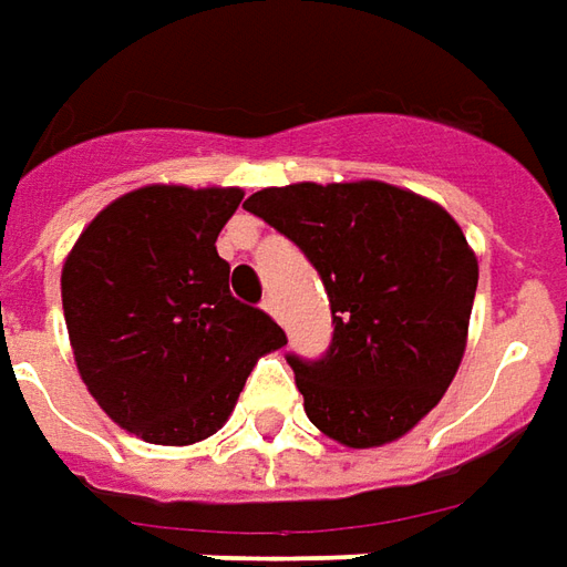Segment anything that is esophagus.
<instances>
[{
	"label": "esophagus",
	"mask_w": 567,
	"mask_h": 567,
	"mask_svg": "<svg viewBox=\"0 0 567 567\" xmlns=\"http://www.w3.org/2000/svg\"><path fill=\"white\" fill-rule=\"evenodd\" d=\"M261 308L271 315V318H277V302H275V296H265V302H261Z\"/></svg>",
	"instance_id": "34e87169"
}]
</instances>
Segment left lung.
Segmentation results:
<instances>
[{
	"mask_svg": "<svg viewBox=\"0 0 567 567\" xmlns=\"http://www.w3.org/2000/svg\"><path fill=\"white\" fill-rule=\"evenodd\" d=\"M318 268L333 342L321 361L290 354L306 413L346 447L408 435L454 382L478 259L454 216L385 182L261 187L244 203Z\"/></svg>",
	"mask_w": 567,
	"mask_h": 567,
	"instance_id": "1",
	"label": "left lung"
}]
</instances>
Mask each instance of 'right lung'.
<instances>
[{
    "label": "right lung",
    "instance_id": "right-lung-1",
    "mask_svg": "<svg viewBox=\"0 0 567 567\" xmlns=\"http://www.w3.org/2000/svg\"><path fill=\"white\" fill-rule=\"evenodd\" d=\"M240 187L144 185L104 206L64 259L61 302L89 395L135 439L185 447L228 423L261 354L287 346L237 302L216 240Z\"/></svg>",
    "mask_w": 567,
    "mask_h": 567
}]
</instances>
